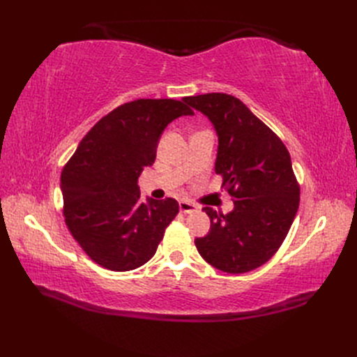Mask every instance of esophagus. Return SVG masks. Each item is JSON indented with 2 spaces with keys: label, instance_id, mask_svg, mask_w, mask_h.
I'll return each mask as SVG.
<instances>
[{
  "label": "esophagus",
  "instance_id": "esophagus-1",
  "mask_svg": "<svg viewBox=\"0 0 357 357\" xmlns=\"http://www.w3.org/2000/svg\"><path fill=\"white\" fill-rule=\"evenodd\" d=\"M178 207H180L181 213H193V211H197L199 208L197 204H193V202L186 201V199H181L178 202Z\"/></svg>",
  "mask_w": 357,
  "mask_h": 357
}]
</instances>
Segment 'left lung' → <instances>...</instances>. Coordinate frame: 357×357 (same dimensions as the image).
Returning a JSON list of instances; mask_svg holds the SVG:
<instances>
[{"instance_id":"obj_1","label":"left lung","mask_w":357,"mask_h":357,"mask_svg":"<svg viewBox=\"0 0 357 357\" xmlns=\"http://www.w3.org/2000/svg\"><path fill=\"white\" fill-rule=\"evenodd\" d=\"M210 119L219 137L215 174L234 201L228 214H208V234L195 240L214 268L243 274L266 264L283 244L299 207V185L290 155L271 129L228 93L186 96Z\"/></svg>"}]
</instances>
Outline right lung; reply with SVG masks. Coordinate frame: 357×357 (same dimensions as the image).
<instances>
[{"mask_svg":"<svg viewBox=\"0 0 357 357\" xmlns=\"http://www.w3.org/2000/svg\"><path fill=\"white\" fill-rule=\"evenodd\" d=\"M185 101V100H183ZM177 100H135L96 122L63 167V218L95 264L131 271L153 257L178 213L172 198L142 201L138 177L152 167L164 129L192 116Z\"/></svg>","mask_w":357,"mask_h":357,"instance_id":"1","label":"right lung"}]
</instances>
